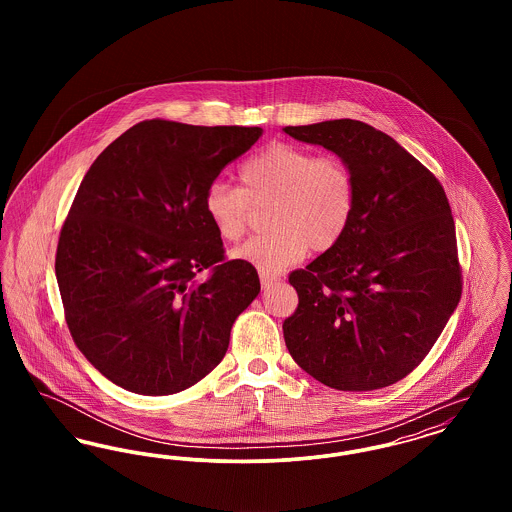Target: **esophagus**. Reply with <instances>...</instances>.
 <instances>
[{
  "mask_svg": "<svg viewBox=\"0 0 512 512\" xmlns=\"http://www.w3.org/2000/svg\"><path fill=\"white\" fill-rule=\"evenodd\" d=\"M276 282H280V278L278 276H268V274H261V286L267 290L270 288L272 284H276Z\"/></svg>",
  "mask_w": 512,
  "mask_h": 512,
  "instance_id": "esophagus-1",
  "label": "esophagus"
}]
</instances>
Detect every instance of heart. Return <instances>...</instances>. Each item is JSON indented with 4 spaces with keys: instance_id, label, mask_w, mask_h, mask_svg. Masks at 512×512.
<instances>
[{
    "instance_id": "b5f03b06",
    "label": "heart",
    "mask_w": 512,
    "mask_h": 512,
    "mask_svg": "<svg viewBox=\"0 0 512 512\" xmlns=\"http://www.w3.org/2000/svg\"><path fill=\"white\" fill-rule=\"evenodd\" d=\"M242 190L213 182L203 209L215 232L238 242L251 207L270 203L267 236L247 240L232 259L261 274H280L311 251H328L347 232L355 211V180L338 157H317L292 144H272L240 167Z\"/></svg>"
}]
</instances>
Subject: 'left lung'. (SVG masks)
Masks as SVG:
<instances>
[{"mask_svg":"<svg viewBox=\"0 0 512 512\" xmlns=\"http://www.w3.org/2000/svg\"><path fill=\"white\" fill-rule=\"evenodd\" d=\"M282 130L336 153L355 180L343 238L290 274L299 305L282 326L286 347L328 388L391 386L422 363L461 299L447 195L405 147L365 122Z\"/></svg>","mask_w":512,"mask_h":512,"instance_id":"8db88e82","label":"left lung"}]
</instances>
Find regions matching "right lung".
Instances as JSON below:
<instances>
[{"instance_id": "1", "label": "right lung", "mask_w": 512, "mask_h": 512, "mask_svg": "<svg viewBox=\"0 0 512 512\" xmlns=\"http://www.w3.org/2000/svg\"><path fill=\"white\" fill-rule=\"evenodd\" d=\"M259 126L138 122L86 172L55 257L73 340L99 372L140 395L186 390L219 365L234 320L261 292L226 261L203 199ZM211 269L199 281L196 274Z\"/></svg>"}]
</instances>
